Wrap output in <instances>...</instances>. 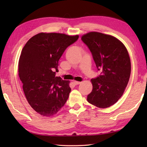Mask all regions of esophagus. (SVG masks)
Wrapping results in <instances>:
<instances>
[{
	"label": "esophagus",
	"mask_w": 147,
	"mask_h": 147,
	"mask_svg": "<svg viewBox=\"0 0 147 147\" xmlns=\"http://www.w3.org/2000/svg\"><path fill=\"white\" fill-rule=\"evenodd\" d=\"M73 83H74V85H79V84H80V83H82V82H77V81H74Z\"/></svg>",
	"instance_id": "esophagus-1"
}]
</instances>
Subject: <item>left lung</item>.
<instances>
[{"mask_svg": "<svg viewBox=\"0 0 147 147\" xmlns=\"http://www.w3.org/2000/svg\"><path fill=\"white\" fill-rule=\"evenodd\" d=\"M82 40L91 52L100 74L91 80L92 92L87 100L100 108L114 105L123 95L131 74V61L124 44L111 35L90 32Z\"/></svg>", "mask_w": 147, "mask_h": 147, "instance_id": "left-lung-1", "label": "left lung"}]
</instances>
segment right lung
I'll return each instance as SVG.
<instances>
[{"label": "right lung", "instance_id": "1", "mask_svg": "<svg viewBox=\"0 0 147 147\" xmlns=\"http://www.w3.org/2000/svg\"><path fill=\"white\" fill-rule=\"evenodd\" d=\"M78 35L40 33L24 45L19 60V76L26 98L34 110L52 116L64 105L71 92L69 81L55 76L59 61Z\"/></svg>", "mask_w": 147, "mask_h": 147}]
</instances>
